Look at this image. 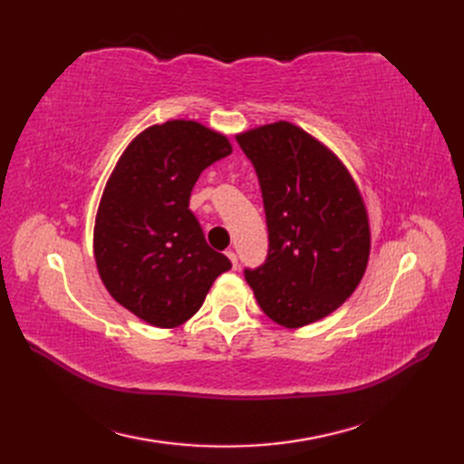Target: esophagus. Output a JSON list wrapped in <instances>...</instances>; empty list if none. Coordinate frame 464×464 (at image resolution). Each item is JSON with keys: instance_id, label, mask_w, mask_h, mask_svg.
Wrapping results in <instances>:
<instances>
[{"instance_id": "esophagus-1", "label": "esophagus", "mask_w": 464, "mask_h": 464, "mask_svg": "<svg viewBox=\"0 0 464 464\" xmlns=\"http://www.w3.org/2000/svg\"><path fill=\"white\" fill-rule=\"evenodd\" d=\"M227 256H228V259H230V263H232L234 269H237V256L234 254V249H228V251H227Z\"/></svg>"}]
</instances>
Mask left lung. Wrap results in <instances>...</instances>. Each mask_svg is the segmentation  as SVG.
Masks as SVG:
<instances>
[{"mask_svg":"<svg viewBox=\"0 0 464 464\" xmlns=\"http://www.w3.org/2000/svg\"><path fill=\"white\" fill-rule=\"evenodd\" d=\"M256 168L269 251L246 269L261 310L298 329L356 290L370 257L366 205L344 164L310 133L276 121L236 137Z\"/></svg>","mask_w":464,"mask_h":464,"instance_id":"left-lung-1","label":"left lung"}]
</instances>
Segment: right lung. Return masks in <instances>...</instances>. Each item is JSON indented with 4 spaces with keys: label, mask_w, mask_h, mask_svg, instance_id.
Returning a JSON list of instances; mask_svg holds the SVG:
<instances>
[{
    "label": "right lung",
    "mask_w": 464,
    "mask_h": 464,
    "mask_svg": "<svg viewBox=\"0 0 464 464\" xmlns=\"http://www.w3.org/2000/svg\"><path fill=\"white\" fill-rule=\"evenodd\" d=\"M230 152L224 135L170 120L139 133L108 179L94 224L98 275L110 296L149 325L186 323L232 266L189 210L201 172Z\"/></svg>",
    "instance_id": "add662e5"
}]
</instances>
